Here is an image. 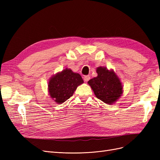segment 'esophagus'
Listing matches in <instances>:
<instances>
[{
	"label": "esophagus",
	"instance_id": "obj_1",
	"mask_svg": "<svg viewBox=\"0 0 160 160\" xmlns=\"http://www.w3.org/2000/svg\"><path fill=\"white\" fill-rule=\"evenodd\" d=\"M89 79H90V76H89V75H85V76L84 77V81H85L88 82Z\"/></svg>",
	"mask_w": 160,
	"mask_h": 160
}]
</instances>
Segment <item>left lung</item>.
Wrapping results in <instances>:
<instances>
[{
  "instance_id": "obj_1",
  "label": "left lung",
  "mask_w": 160,
  "mask_h": 160,
  "mask_svg": "<svg viewBox=\"0 0 160 160\" xmlns=\"http://www.w3.org/2000/svg\"><path fill=\"white\" fill-rule=\"evenodd\" d=\"M98 77L88 81L95 96L108 104H112L117 101L123 92L122 83L113 71H109L105 67L97 69Z\"/></svg>"
}]
</instances>
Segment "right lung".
<instances>
[{
    "label": "right lung",
    "instance_id": "add662e5",
    "mask_svg": "<svg viewBox=\"0 0 160 160\" xmlns=\"http://www.w3.org/2000/svg\"><path fill=\"white\" fill-rule=\"evenodd\" d=\"M83 83L79 74L65 69L51 77L48 85L49 95L55 102L62 103L73 95L77 87Z\"/></svg>",
    "mask_w": 160,
    "mask_h": 160
}]
</instances>
